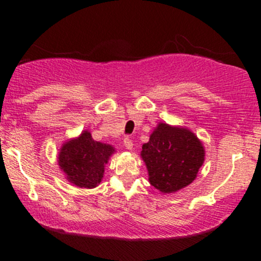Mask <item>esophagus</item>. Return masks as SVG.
Here are the masks:
<instances>
[{
	"label": "esophagus",
	"mask_w": 261,
	"mask_h": 261,
	"mask_svg": "<svg viewBox=\"0 0 261 261\" xmlns=\"http://www.w3.org/2000/svg\"><path fill=\"white\" fill-rule=\"evenodd\" d=\"M124 146H125V148L128 149V151H131V149H133V147H134L133 140H130L128 137H126V139L124 140Z\"/></svg>",
	"instance_id": "obj_1"
}]
</instances>
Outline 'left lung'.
I'll return each instance as SVG.
<instances>
[{"instance_id":"obj_1","label":"left lung","mask_w":261,"mask_h":261,"mask_svg":"<svg viewBox=\"0 0 261 261\" xmlns=\"http://www.w3.org/2000/svg\"><path fill=\"white\" fill-rule=\"evenodd\" d=\"M141 158L149 184L162 194H172L195 180L205 161V148L189 128L160 122L142 145Z\"/></svg>"}]
</instances>
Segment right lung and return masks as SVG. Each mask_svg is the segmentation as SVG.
<instances>
[{
  "mask_svg": "<svg viewBox=\"0 0 261 261\" xmlns=\"http://www.w3.org/2000/svg\"><path fill=\"white\" fill-rule=\"evenodd\" d=\"M109 143L94 141L88 130L62 143L58 163L68 182L77 188L93 189L100 184L106 164L115 153Z\"/></svg>",
  "mask_w": 261,
  "mask_h": 261,
  "instance_id": "add662e5",
  "label": "right lung"
}]
</instances>
